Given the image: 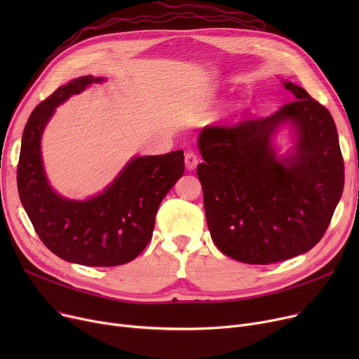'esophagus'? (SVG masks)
Instances as JSON below:
<instances>
[{"label": "esophagus", "instance_id": "obj_1", "mask_svg": "<svg viewBox=\"0 0 359 359\" xmlns=\"http://www.w3.org/2000/svg\"><path fill=\"white\" fill-rule=\"evenodd\" d=\"M184 163H186V168L187 170H194L198 163H199V158L198 156L194 153V151H187L186 156H184Z\"/></svg>", "mask_w": 359, "mask_h": 359}]
</instances>
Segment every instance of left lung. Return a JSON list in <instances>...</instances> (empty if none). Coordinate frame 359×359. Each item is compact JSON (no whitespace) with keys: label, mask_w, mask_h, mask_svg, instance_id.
I'll return each instance as SVG.
<instances>
[{"label":"left lung","mask_w":359,"mask_h":359,"mask_svg":"<svg viewBox=\"0 0 359 359\" xmlns=\"http://www.w3.org/2000/svg\"><path fill=\"white\" fill-rule=\"evenodd\" d=\"M295 100L271 116L205 126L198 177L215 246L238 262L269 265L313 249L344 192L345 168L329 110L291 81ZM288 126L293 147L273 140Z\"/></svg>","instance_id":"1"}]
</instances>
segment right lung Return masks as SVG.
<instances>
[{
    "mask_svg": "<svg viewBox=\"0 0 359 359\" xmlns=\"http://www.w3.org/2000/svg\"><path fill=\"white\" fill-rule=\"evenodd\" d=\"M106 79L84 75L60 87L37 106L25 126L17 187L25 211L45 246L84 266H118L134 260L149 243L156 214L184 172L183 151L132 157L104 189L84 201L68 199L49 184L42 135L55 109Z\"/></svg>",
    "mask_w": 359,
    "mask_h": 359,
    "instance_id": "obj_1",
    "label": "right lung"
}]
</instances>
